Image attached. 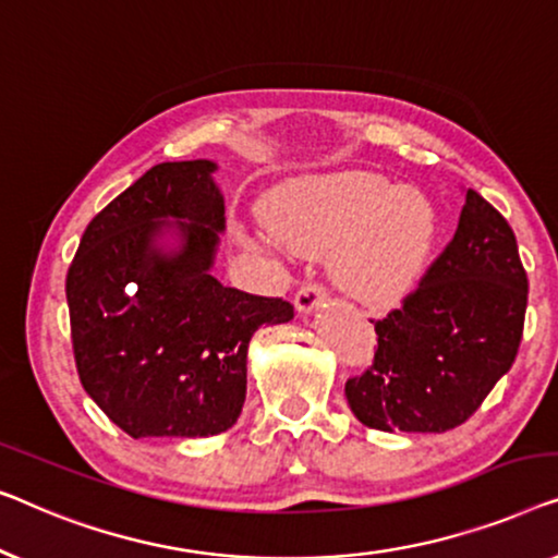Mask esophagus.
I'll list each match as a JSON object with an SVG mask.
<instances>
[{
	"instance_id": "34e87169",
	"label": "esophagus",
	"mask_w": 558,
	"mask_h": 558,
	"mask_svg": "<svg viewBox=\"0 0 558 558\" xmlns=\"http://www.w3.org/2000/svg\"><path fill=\"white\" fill-rule=\"evenodd\" d=\"M324 301H326V290L316 286V282H305V286L298 288L295 293V311L303 313V316H308V313L316 311Z\"/></svg>"
}]
</instances>
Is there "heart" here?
Wrapping results in <instances>:
<instances>
[{"label": "heart", "instance_id": "1", "mask_svg": "<svg viewBox=\"0 0 558 558\" xmlns=\"http://www.w3.org/2000/svg\"><path fill=\"white\" fill-rule=\"evenodd\" d=\"M257 240L278 253L331 255L333 286L366 308H395L417 288L437 242L425 194L368 171H333L272 194Z\"/></svg>", "mask_w": 558, "mask_h": 558}]
</instances>
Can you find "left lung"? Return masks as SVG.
<instances>
[{
    "label": "left lung",
    "instance_id": "obj_1",
    "mask_svg": "<svg viewBox=\"0 0 558 558\" xmlns=\"http://www.w3.org/2000/svg\"><path fill=\"white\" fill-rule=\"evenodd\" d=\"M529 278L511 225L481 194L402 308L376 320L374 366L347 381L361 425L447 433L490 395L518 354Z\"/></svg>",
    "mask_w": 558,
    "mask_h": 558
}]
</instances>
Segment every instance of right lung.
<instances>
[{
    "mask_svg": "<svg viewBox=\"0 0 558 558\" xmlns=\"http://www.w3.org/2000/svg\"><path fill=\"white\" fill-rule=\"evenodd\" d=\"M209 159L163 161L83 232L65 295L83 389L133 439L209 437L238 422L247 347L293 305L225 288V197Z\"/></svg>",
    "mask_w": 558,
    "mask_h": 558,
    "instance_id": "obj_1",
    "label": "right lung"
}]
</instances>
